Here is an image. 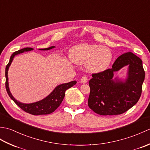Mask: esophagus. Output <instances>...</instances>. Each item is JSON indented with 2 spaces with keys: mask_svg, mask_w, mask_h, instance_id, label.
<instances>
[{
  "mask_svg": "<svg viewBox=\"0 0 150 150\" xmlns=\"http://www.w3.org/2000/svg\"><path fill=\"white\" fill-rule=\"evenodd\" d=\"M88 79L86 76H83V77L81 79V83L85 84L88 82Z\"/></svg>",
  "mask_w": 150,
  "mask_h": 150,
  "instance_id": "esophagus-1",
  "label": "esophagus"
}]
</instances>
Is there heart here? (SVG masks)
Instances as JSON below:
<instances>
[{"label": "heart", "mask_w": 150, "mask_h": 150, "mask_svg": "<svg viewBox=\"0 0 150 150\" xmlns=\"http://www.w3.org/2000/svg\"><path fill=\"white\" fill-rule=\"evenodd\" d=\"M112 53L106 47L96 44H81L71 50L70 57L73 62L79 64H86L91 72H100L106 69L112 60Z\"/></svg>", "instance_id": "heart-1"}]
</instances>
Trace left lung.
Masks as SVG:
<instances>
[{
    "label": "left lung",
    "mask_w": 150,
    "mask_h": 150,
    "mask_svg": "<svg viewBox=\"0 0 150 150\" xmlns=\"http://www.w3.org/2000/svg\"><path fill=\"white\" fill-rule=\"evenodd\" d=\"M127 65L129 68L126 81H113V73ZM92 77L89 81V107L101 115H113L126 112L137 103L142 93L145 71L141 59L128 52L118 57L112 68L93 73Z\"/></svg>",
    "instance_id": "8db88e82"
}]
</instances>
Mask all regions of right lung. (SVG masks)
I'll return each instance as SVG.
<instances>
[{"instance_id": "1", "label": "right lung", "mask_w": 150, "mask_h": 150, "mask_svg": "<svg viewBox=\"0 0 150 150\" xmlns=\"http://www.w3.org/2000/svg\"><path fill=\"white\" fill-rule=\"evenodd\" d=\"M55 47V46H52L47 48L40 49L41 50H49ZM33 48L31 47H26V48L21 49L18 50L17 52H14L12 54L9 62L6 67L5 71V76H6V89L7 91V93L11 99L15 102V103L18 106L20 107L21 109L24 111L25 112L30 113L33 115H47L53 112L57 108H58L61 103L62 102L64 97L65 96V91L68 89L72 87L77 83L75 81H71L68 83L62 84L59 85L57 86L55 90H54L52 93H51L48 96L44 98V99L40 101H38L37 103H31V104H24L21 103L20 102L17 101L15 98L13 97V95L10 93L8 86V71L9 67L11 64L13 59L16 55H18L19 53H22L24 52H28V51L33 50Z\"/></svg>"}]
</instances>
